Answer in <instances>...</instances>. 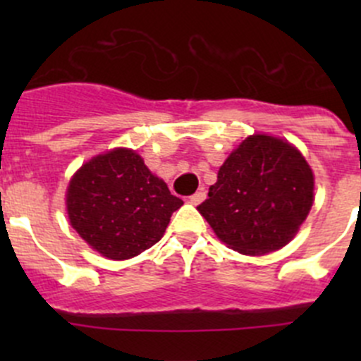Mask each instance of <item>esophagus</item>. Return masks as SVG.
I'll use <instances>...</instances> for the list:
<instances>
[{"mask_svg":"<svg viewBox=\"0 0 361 361\" xmlns=\"http://www.w3.org/2000/svg\"><path fill=\"white\" fill-rule=\"evenodd\" d=\"M204 199H206V190H204V188H201V190L195 192L194 195H190V202L192 204H201Z\"/></svg>","mask_w":361,"mask_h":361,"instance_id":"1","label":"esophagus"}]
</instances>
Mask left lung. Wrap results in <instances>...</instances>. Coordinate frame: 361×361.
<instances>
[{
	"label": "left lung",
	"instance_id": "8db88e82",
	"mask_svg": "<svg viewBox=\"0 0 361 361\" xmlns=\"http://www.w3.org/2000/svg\"><path fill=\"white\" fill-rule=\"evenodd\" d=\"M314 176L300 152L255 134L232 152L197 209L214 234L245 255L288 245L312 206Z\"/></svg>",
	"mask_w": 361,
	"mask_h": 361
}]
</instances>
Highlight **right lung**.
<instances>
[{
    "label": "right lung",
    "instance_id": "obj_1",
    "mask_svg": "<svg viewBox=\"0 0 361 361\" xmlns=\"http://www.w3.org/2000/svg\"><path fill=\"white\" fill-rule=\"evenodd\" d=\"M66 204L83 241L103 257L127 260L160 241L183 201L136 152L116 148L80 167L69 181Z\"/></svg>",
    "mask_w": 361,
    "mask_h": 361
}]
</instances>
